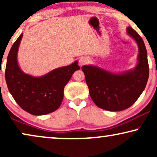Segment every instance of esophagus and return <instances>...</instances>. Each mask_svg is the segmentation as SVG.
Segmentation results:
<instances>
[{
    "mask_svg": "<svg viewBox=\"0 0 157 157\" xmlns=\"http://www.w3.org/2000/svg\"><path fill=\"white\" fill-rule=\"evenodd\" d=\"M89 59H88L87 57H81L80 59H79L78 61V63H79V65L81 66H82L83 65H86V64H87L89 63Z\"/></svg>",
    "mask_w": 157,
    "mask_h": 157,
    "instance_id": "obj_1",
    "label": "esophagus"
}]
</instances>
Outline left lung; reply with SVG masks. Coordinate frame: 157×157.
<instances>
[{
	"instance_id": "8db88e82",
	"label": "left lung",
	"mask_w": 157,
	"mask_h": 157,
	"mask_svg": "<svg viewBox=\"0 0 157 157\" xmlns=\"http://www.w3.org/2000/svg\"><path fill=\"white\" fill-rule=\"evenodd\" d=\"M126 33L138 46L137 63L133 69L115 73L91 64L81 67L90 96L96 106L106 111H119L129 108L142 94L149 78L144 40L132 27L126 28Z\"/></svg>"
}]
</instances>
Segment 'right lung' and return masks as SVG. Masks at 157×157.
<instances>
[{"label": "right lung", "instance_id": "right-lung-1", "mask_svg": "<svg viewBox=\"0 0 157 157\" xmlns=\"http://www.w3.org/2000/svg\"><path fill=\"white\" fill-rule=\"evenodd\" d=\"M21 33L10 48L6 68V81L16 102L31 114L46 115L59 108L63 98L65 86L77 70L78 61L55 68L40 76H33L21 70L18 62Z\"/></svg>", "mask_w": 157, "mask_h": 157}]
</instances>
